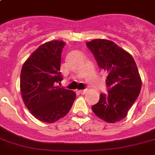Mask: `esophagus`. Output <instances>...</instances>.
Returning a JSON list of instances; mask_svg holds the SVG:
<instances>
[{
    "label": "esophagus",
    "mask_w": 155,
    "mask_h": 155,
    "mask_svg": "<svg viewBox=\"0 0 155 155\" xmlns=\"http://www.w3.org/2000/svg\"><path fill=\"white\" fill-rule=\"evenodd\" d=\"M78 92H79V93H80V94L84 95L85 93H87V89H84V90H80V91H78Z\"/></svg>",
    "instance_id": "1"
}]
</instances>
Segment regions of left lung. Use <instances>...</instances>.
<instances>
[{
    "label": "left lung",
    "mask_w": 155,
    "mask_h": 155,
    "mask_svg": "<svg viewBox=\"0 0 155 155\" xmlns=\"http://www.w3.org/2000/svg\"><path fill=\"white\" fill-rule=\"evenodd\" d=\"M94 54L98 66L108 73V93L100 95L93 113L108 123H115L127 116L142 88L137 64L129 52L113 41L93 39L86 43Z\"/></svg>",
    "instance_id": "obj_1"
}]
</instances>
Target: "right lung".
<instances>
[{"label":"right lung","mask_w":155,"mask_h":155,"mask_svg":"<svg viewBox=\"0 0 155 155\" xmlns=\"http://www.w3.org/2000/svg\"><path fill=\"white\" fill-rule=\"evenodd\" d=\"M66 43L52 40L33 52L23 63L20 89L26 108L38 120L54 123L65 117L75 99V93L56 86L62 81L61 54Z\"/></svg>","instance_id":"obj_1"}]
</instances>
